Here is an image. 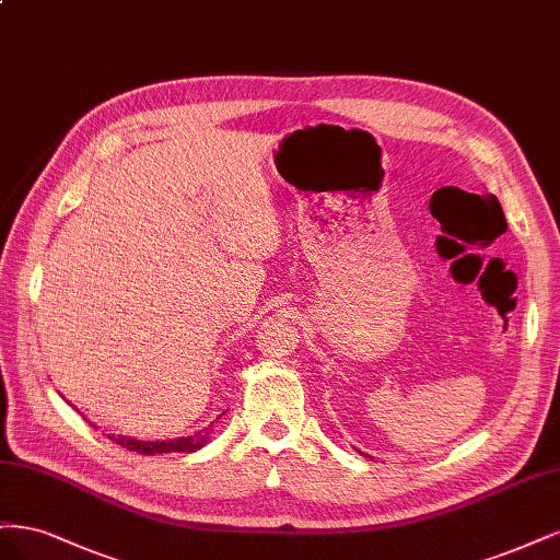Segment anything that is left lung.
<instances>
[{
	"mask_svg": "<svg viewBox=\"0 0 560 560\" xmlns=\"http://www.w3.org/2000/svg\"><path fill=\"white\" fill-rule=\"evenodd\" d=\"M358 454H363V451H358Z\"/></svg>",
	"mask_w": 560,
	"mask_h": 560,
	"instance_id": "8db88e82",
	"label": "left lung"
}]
</instances>
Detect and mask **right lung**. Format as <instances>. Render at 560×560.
Segmentation results:
<instances>
[{"instance_id":"add662e5","label":"right lung","mask_w":560,"mask_h":560,"mask_svg":"<svg viewBox=\"0 0 560 560\" xmlns=\"http://www.w3.org/2000/svg\"><path fill=\"white\" fill-rule=\"evenodd\" d=\"M221 419V417H219ZM215 419V421H219ZM213 432V425L200 430V432H192V435L188 438H176V440H135V438H125V435H109V440L118 442L120 446L130 448V451H139V454L143 456H155V454H172V451H186V454H192V451H200L207 442H209V435Z\"/></svg>"}]
</instances>
